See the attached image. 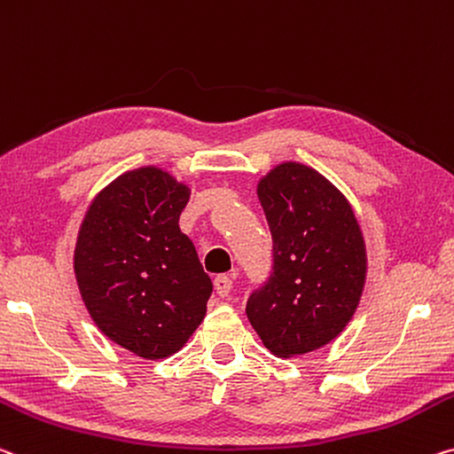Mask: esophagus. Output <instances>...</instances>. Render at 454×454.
<instances>
[{
    "label": "esophagus",
    "mask_w": 454,
    "mask_h": 454,
    "mask_svg": "<svg viewBox=\"0 0 454 454\" xmlns=\"http://www.w3.org/2000/svg\"><path fill=\"white\" fill-rule=\"evenodd\" d=\"M214 286H215V293H218L220 297H228L230 291H232V277L218 275L214 278Z\"/></svg>",
    "instance_id": "obj_1"
}]
</instances>
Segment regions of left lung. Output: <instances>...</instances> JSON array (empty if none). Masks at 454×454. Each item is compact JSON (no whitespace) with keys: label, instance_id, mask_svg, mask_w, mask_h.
I'll use <instances>...</instances> for the list:
<instances>
[{"label":"left lung","instance_id":"1","mask_svg":"<svg viewBox=\"0 0 454 454\" xmlns=\"http://www.w3.org/2000/svg\"><path fill=\"white\" fill-rule=\"evenodd\" d=\"M272 236V270L247 315L264 348L294 357L335 340L365 283V244L343 193L319 171L280 163L258 184Z\"/></svg>","mask_w":454,"mask_h":454}]
</instances>
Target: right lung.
Wrapping results in <instances>:
<instances>
[{
  "label": "right lung",
  "mask_w": 454,
  "mask_h": 454,
  "mask_svg": "<svg viewBox=\"0 0 454 454\" xmlns=\"http://www.w3.org/2000/svg\"><path fill=\"white\" fill-rule=\"evenodd\" d=\"M188 200V185L168 171H129L98 193L78 232L84 305L109 340L139 357L176 354L206 315L212 280L179 230Z\"/></svg>",
  "instance_id": "obj_1"
}]
</instances>
